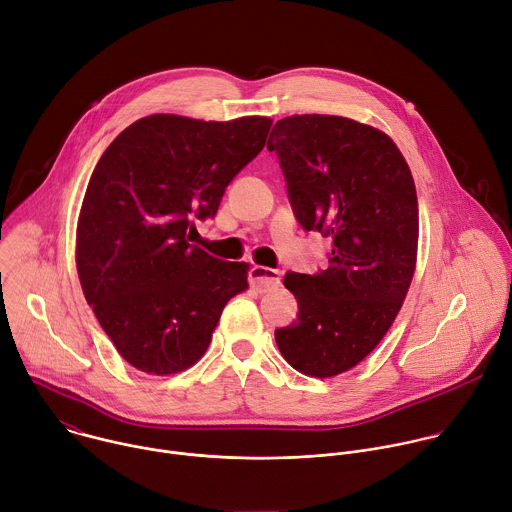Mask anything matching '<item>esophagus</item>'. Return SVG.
Returning a JSON list of instances; mask_svg holds the SVG:
<instances>
[{
    "mask_svg": "<svg viewBox=\"0 0 512 512\" xmlns=\"http://www.w3.org/2000/svg\"><path fill=\"white\" fill-rule=\"evenodd\" d=\"M249 283L261 291V294H267V291L275 289L281 285V277L275 269L269 267H261V265H253L249 271Z\"/></svg>",
    "mask_w": 512,
    "mask_h": 512,
    "instance_id": "34e87169",
    "label": "esophagus"
}]
</instances>
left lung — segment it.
Masks as SVG:
<instances>
[{
    "mask_svg": "<svg viewBox=\"0 0 512 512\" xmlns=\"http://www.w3.org/2000/svg\"><path fill=\"white\" fill-rule=\"evenodd\" d=\"M267 150L300 225L332 237L328 269L285 275L300 314L275 342L296 371L330 379L375 350L405 302L417 263L415 182L387 133L348 117L279 119Z\"/></svg>",
    "mask_w": 512,
    "mask_h": 512,
    "instance_id": "left-lung-1",
    "label": "left lung"
}]
</instances>
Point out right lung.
Listing matches in <instances>:
<instances>
[{
    "instance_id": "1",
    "label": "right lung",
    "mask_w": 512,
    "mask_h": 512,
    "mask_svg": "<svg viewBox=\"0 0 512 512\" xmlns=\"http://www.w3.org/2000/svg\"><path fill=\"white\" fill-rule=\"evenodd\" d=\"M271 123L158 113L123 129L97 162L79 214L77 271L101 328L137 371L190 369L227 302L249 287L247 263L210 257L188 233L192 218L216 214Z\"/></svg>"
}]
</instances>
